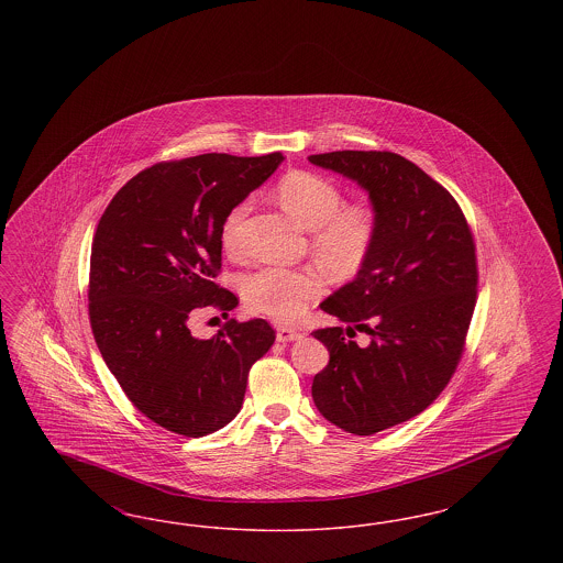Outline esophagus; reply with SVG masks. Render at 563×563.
I'll list each match as a JSON object with an SVG mask.
<instances>
[{
    "instance_id": "34e87169",
    "label": "esophagus",
    "mask_w": 563,
    "mask_h": 563,
    "mask_svg": "<svg viewBox=\"0 0 563 563\" xmlns=\"http://www.w3.org/2000/svg\"><path fill=\"white\" fill-rule=\"evenodd\" d=\"M299 338H303V333H301L299 329H291V327H278V329H276V340L283 342V344L295 342V340H299Z\"/></svg>"
}]
</instances>
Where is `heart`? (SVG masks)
<instances>
[{"instance_id":"obj_1","label":"heart","mask_w":563,"mask_h":563,"mask_svg":"<svg viewBox=\"0 0 563 563\" xmlns=\"http://www.w3.org/2000/svg\"><path fill=\"white\" fill-rule=\"evenodd\" d=\"M280 205L310 230V246L324 268L340 278H354L369 264L382 232V217L367 200L344 202L338 181L314 170H291L276 184ZM249 200L230 207L219 225L221 246L230 253L242 246ZM251 310L272 319L294 322L308 303L324 291V276L317 268H266L251 272L242 283Z\"/></svg>"}]
</instances>
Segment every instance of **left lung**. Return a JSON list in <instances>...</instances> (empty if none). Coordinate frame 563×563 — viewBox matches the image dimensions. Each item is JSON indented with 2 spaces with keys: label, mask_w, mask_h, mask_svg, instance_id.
<instances>
[{
  "label": "left lung",
  "mask_w": 563,
  "mask_h": 563,
  "mask_svg": "<svg viewBox=\"0 0 563 563\" xmlns=\"http://www.w3.org/2000/svg\"><path fill=\"white\" fill-rule=\"evenodd\" d=\"M310 162L358 181L382 217L369 264L321 303L371 344L361 350L344 327L314 331L329 350L314 405L367 437L424 411L455 374L477 303L475 239L454 196L399 154L344 150Z\"/></svg>",
  "instance_id": "obj_1"
}]
</instances>
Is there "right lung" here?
<instances>
[{"label":"right lung","instance_id":"right-lung-1","mask_svg":"<svg viewBox=\"0 0 563 563\" xmlns=\"http://www.w3.org/2000/svg\"><path fill=\"white\" fill-rule=\"evenodd\" d=\"M280 162V152L158 162L101 214L88 280L92 335L124 395L162 429L205 437L232 422L253 363L274 344L264 319H230L211 340L194 338L188 319L198 308L225 317L239 306L214 283L219 225Z\"/></svg>","mask_w":563,"mask_h":563}]
</instances>
